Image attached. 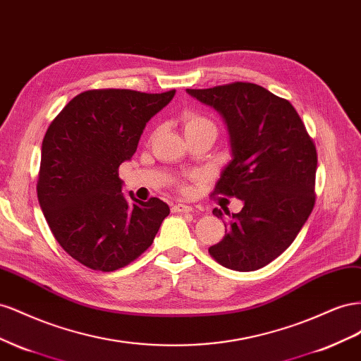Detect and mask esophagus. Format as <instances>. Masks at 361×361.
<instances>
[{"label":"esophagus","instance_id":"esophagus-1","mask_svg":"<svg viewBox=\"0 0 361 361\" xmlns=\"http://www.w3.org/2000/svg\"><path fill=\"white\" fill-rule=\"evenodd\" d=\"M172 212H175V213H189V212H192V207H190V205H186V204H173Z\"/></svg>","mask_w":361,"mask_h":361}]
</instances>
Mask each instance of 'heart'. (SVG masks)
Returning a JSON list of instances; mask_svg holds the SVG:
<instances>
[{
	"instance_id": "b5f03b06",
	"label": "heart",
	"mask_w": 361,
	"mask_h": 361,
	"mask_svg": "<svg viewBox=\"0 0 361 361\" xmlns=\"http://www.w3.org/2000/svg\"><path fill=\"white\" fill-rule=\"evenodd\" d=\"M181 126L184 130V135H192V133H198L202 130H210L216 135L218 131V127H216V122L209 118L207 115H204L202 111L198 110H186L181 116ZM181 190H188L186 184H181Z\"/></svg>"
}]
</instances>
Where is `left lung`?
I'll return each mask as SVG.
<instances>
[{
  "mask_svg": "<svg viewBox=\"0 0 361 361\" xmlns=\"http://www.w3.org/2000/svg\"><path fill=\"white\" fill-rule=\"evenodd\" d=\"M188 94L212 106L228 128L233 159L213 195L243 201L239 213L225 212V238L209 248L233 271H257L281 255L314 207L317 152L289 101L267 89L235 81ZM213 214L222 218L219 209Z\"/></svg>",
  "mask_w": 361,
  "mask_h": 361,
  "instance_id": "1",
  "label": "left lung"
}]
</instances>
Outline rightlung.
Listing matches in <instances>:
<instances>
[{
    "label": "right lung",
    "mask_w": 361,
    "mask_h": 361,
    "mask_svg": "<svg viewBox=\"0 0 361 361\" xmlns=\"http://www.w3.org/2000/svg\"><path fill=\"white\" fill-rule=\"evenodd\" d=\"M175 90L145 94L94 89L72 98L42 142L37 198L51 233L72 259L113 272L145 252L169 214L166 202L122 193L119 166L130 160L147 122Z\"/></svg>",
    "instance_id": "obj_1"
}]
</instances>
